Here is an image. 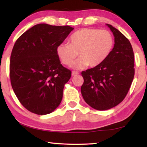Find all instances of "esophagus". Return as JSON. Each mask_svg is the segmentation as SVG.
Wrapping results in <instances>:
<instances>
[{
    "label": "esophagus",
    "mask_w": 147,
    "mask_h": 147,
    "mask_svg": "<svg viewBox=\"0 0 147 147\" xmlns=\"http://www.w3.org/2000/svg\"><path fill=\"white\" fill-rule=\"evenodd\" d=\"M71 74H72V76H78V74H79V73H78V72H77V71H72Z\"/></svg>",
    "instance_id": "34e87169"
}]
</instances>
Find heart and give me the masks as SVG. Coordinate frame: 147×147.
Segmentation results:
<instances>
[{
  "mask_svg": "<svg viewBox=\"0 0 147 147\" xmlns=\"http://www.w3.org/2000/svg\"><path fill=\"white\" fill-rule=\"evenodd\" d=\"M114 47V38L110 31L94 28H82L74 32L68 43H61L56 48L58 58L63 65L82 69L89 65L95 67L107 59Z\"/></svg>",
  "mask_w": 147,
  "mask_h": 147,
  "instance_id": "b5f03b06",
  "label": "heart"
}]
</instances>
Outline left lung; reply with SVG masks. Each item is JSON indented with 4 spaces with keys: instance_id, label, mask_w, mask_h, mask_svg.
<instances>
[{
    "instance_id": "1",
    "label": "left lung",
    "mask_w": 147,
    "mask_h": 147,
    "mask_svg": "<svg viewBox=\"0 0 147 147\" xmlns=\"http://www.w3.org/2000/svg\"><path fill=\"white\" fill-rule=\"evenodd\" d=\"M114 36L111 53L97 67L82 71L81 92L92 108L106 110L117 106L126 97L134 76V57L129 40L107 24Z\"/></svg>"
}]
</instances>
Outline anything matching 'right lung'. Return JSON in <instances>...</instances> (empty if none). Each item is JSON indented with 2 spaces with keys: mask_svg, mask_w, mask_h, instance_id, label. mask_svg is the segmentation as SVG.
Masks as SVG:
<instances>
[{
  "mask_svg": "<svg viewBox=\"0 0 147 147\" xmlns=\"http://www.w3.org/2000/svg\"><path fill=\"white\" fill-rule=\"evenodd\" d=\"M74 28L37 24L16 41L10 60V79L21 104L39 115L51 113L63 97L71 71L61 64L56 48Z\"/></svg>",
  "mask_w": 147,
  "mask_h": 147,
  "instance_id": "obj_1",
  "label": "right lung"
}]
</instances>
